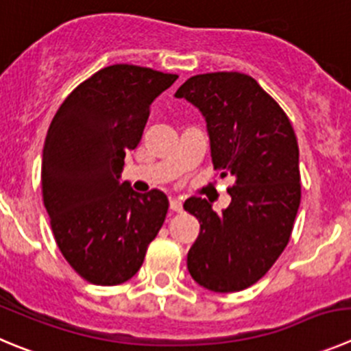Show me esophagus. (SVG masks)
<instances>
[{
	"label": "esophagus",
	"mask_w": 351,
	"mask_h": 351,
	"mask_svg": "<svg viewBox=\"0 0 351 351\" xmlns=\"http://www.w3.org/2000/svg\"><path fill=\"white\" fill-rule=\"evenodd\" d=\"M169 209H171V211H175V213H180L183 209L182 201H180V199H176V197L169 199Z\"/></svg>",
	"instance_id": "34e87169"
}]
</instances>
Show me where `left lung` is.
<instances>
[{"instance_id": "1", "label": "left lung", "mask_w": 351, "mask_h": 351, "mask_svg": "<svg viewBox=\"0 0 351 351\" xmlns=\"http://www.w3.org/2000/svg\"><path fill=\"white\" fill-rule=\"evenodd\" d=\"M175 97L201 110L213 166L234 180L232 202L221 213L202 197L183 204L201 223L186 268L206 289L242 291L270 270L289 242L301 201L296 135L279 104L247 74H197Z\"/></svg>"}]
</instances>
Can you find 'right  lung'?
Returning <instances> with one entry per match:
<instances>
[{
	"label": "right lung",
	"mask_w": 351,
	"mask_h": 351,
	"mask_svg": "<svg viewBox=\"0 0 351 351\" xmlns=\"http://www.w3.org/2000/svg\"><path fill=\"white\" fill-rule=\"evenodd\" d=\"M178 80L149 67L109 65L72 91L43 149V202L62 256L84 280L117 286L140 270L168 213L165 192L119 182L142 140L150 104Z\"/></svg>",
	"instance_id": "1"
}]
</instances>
